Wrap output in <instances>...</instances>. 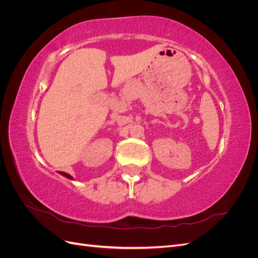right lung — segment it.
Wrapping results in <instances>:
<instances>
[{
  "mask_svg": "<svg viewBox=\"0 0 258 258\" xmlns=\"http://www.w3.org/2000/svg\"><path fill=\"white\" fill-rule=\"evenodd\" d=\"M61 175H63V176H66V177H68V178H70V179H73V177L70 175V174H68V173H66V172H59Z\"/></svg>",
  "mask_w": 258,
  "mask_h": 258,
  "instance_id": "add662e5",
  "label": "right lung"
}]
</instances>
